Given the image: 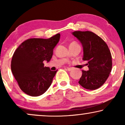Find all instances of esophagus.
I'll use <instances>...</instances> for the list:
<instances>
[{"label": "esophagus", "mask_w": 125, "mask_h": 125, "mask_svg": "<svg viewBox=\"0 0 125 125\" xmlns=\"http://www.w3.org/2000/svg\"><path fill=\"white\" fill-rule=\"evenodd\" d=\"M66 69H67L68 71H71L72 70V68H68V67H67V68H66Z\"/></svg>", "instance_id": "34e87169"}]
</instances>
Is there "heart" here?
Segmentation results:
<instances>
[{
  "label": "heart",
  "instance_id": "1",
  "mask_svg": "<svg viewBox=\"0 0 125 125\" xmlns=\"http://www.w3.org/2000/svg\"><path fill=\"white\" fill-rule=\"evenodd\" d=\"M74 42H72V43H74Z\"/></svg>",
  "mask_w": 125,
  "mask_h": 125
}]
</instances>
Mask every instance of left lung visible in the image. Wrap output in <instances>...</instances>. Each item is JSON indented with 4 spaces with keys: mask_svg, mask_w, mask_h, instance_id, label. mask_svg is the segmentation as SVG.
<instances>
[{
    "mask_svg": "<svg viewBox=\"0 0 125 125\" xmlns=\"http://www.w3.org/2000/svg\"><path fill=\"white\" fill-rule=\"evenodd\" d=\"M83 48V60L88 61L89 71H82L78 83L89 90L97 89L108 78L112 68V54L106 43L90 31L72 32Z\"/></svg>",
    "mask_w": 125,
    "mask_h": 125,
    "instance_id": "8db88e82",
    "label": "left lung"
}]
</instances>
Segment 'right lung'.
I'll use <instances>...</instances> for the list:
<instances>
[{
    "instance_id": "add662e5",
    "label": "right lung",
    "mask_w": 125,
    "mask_h": 125,
    "mask_svg": "<svg viewBox=\"0 0 125 125\" xmlns=\"http://www.w3.org/2000/svg\"><path fill=\"white\" fill-rule=\"evenodd\" d=\"M60 34L44 39L32 38L24 41L13 54L11 71L23 92L32 97L42 95L48 89L57 71L44 66L50 61Z\"/></svg>"
}]
</instances>
